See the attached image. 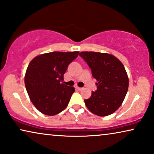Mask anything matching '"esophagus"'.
<instances>
[{
	"label": "esophagus",
	"instance_id": "1",
	"mask_svg": "<svg viewBox=\"0 0 154 154\" xmlns=\"http://www.w3.org/2000/svg\"><path fill=\"white\" fill-rule=\"evenodd\" d=\"M75 89H77L78 90H81L82 89H83V88H79V87H78V86H76V87H75Z\"/></svg>",
	"mask_w": 154,
	"mask_h": 154
}]
</instances>
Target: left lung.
Masks as SVG:
<instances>
[{
    "label": "left lung",
    "instance_id": "1",
    "mask_svg": "<svg viewBox=\"0 0 154 154\" xmlns=\"http://www.w3.org/2000/svg\"><path fill=\"white\" fill-rule=\"evenodd\" d=\"M79 55L91 69L97 81V90L84 100L88 109L99 116L114 113L121 106L128 90L129 81L121 61L107 53L82 52Z\"/></svg>",
    "mask_w": 154,
    "mask_h": 154
}]
</instances>
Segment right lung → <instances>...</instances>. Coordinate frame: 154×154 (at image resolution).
<instances>
[{"instance_id": "1", "label": "right lung", "mask_w": 154, "mask_h": 154, "mask_svg": "<svg viewBox=\"0 0 154 154\" xmlns=\"http://www.w3.org/2000/svg\"><path fill=\"white\" fill-rule=\"evenodd\" d=\"M79 52H52L35 57L29 63L25 87L35 108L43 114L54 116L68 106L73 87L62 83L67 67Z\"/></svg>"}]
</instances>
